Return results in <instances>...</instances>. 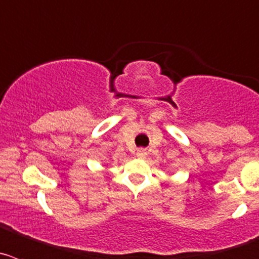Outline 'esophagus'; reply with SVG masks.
I'll use <instances>...</instances> for the list:
<instances>
[{
	"mask_svg": "<svg viewBox=\"0 0 259 259\" xmlns=\"http://www.w3.org/2000/svg\"><path fill=\"white\" fill-rule=\"evenodd\" d=\"M146 155H148V153H146L145 149H139L136 152V157L141 158V159H143V158H145Z\"/></svg>",
	"mask_w": 259,
	"mask_h": 259,
	"instance_id": "obj_1",
	"label": "esophagus"
}]
</instances>
